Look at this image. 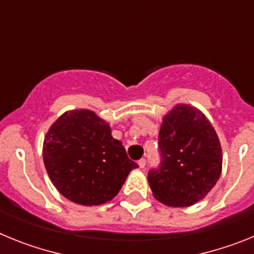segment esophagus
<instances>
[{
    "label": "esophagus",
    "instance_id": "34e87169",
    "mask_svg": "<svg viewBox=\"0 0 254 254\" xmlns=\"http://www.w3.org/2000/svg\"><path fill=\"white\" fill-rule=\"evenodd\" d=\"M138 167L142 168V169L146 167V159H141V160H138Z\"/></svg>",
    "mask_w": 254,
    "mask_h": 254
}]
</instances>
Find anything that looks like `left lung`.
Here are the masks:
<instances>
[{
  "instance_id": "1",
  "label": "left lung",
  "mask_w": 254,
  "mask_h": 254,
  "mask_svg": "<svg viewBox=\"0 0 254 254\" xmlns=\"http://www.w3.org/2000/svg\"><path fill=\"white\" fill-rule=\"evenodd\" d=\"M160 164L147 173L155 198L174 207L202 199L219 181L221 146L208 120L198 109L177 105L164 117L159 132Z\"/></svg>"
}]
</instances>
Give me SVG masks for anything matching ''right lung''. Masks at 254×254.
Wrapping results in <instances>:
<instances>
[{"label": "right lung", "mask_w": 254, "mask_h": 254, "mask_svg": "<svg viewBox=\"0 0 254 254\" xmlns=\"http://www.w3.org/2000/svg\"><path fill=\"white\" fill-rule=\"evenodd\" d=\"M43 160L60 193L86 206L111 201L138 168L122 142L112 137L109 125L86 109L66 112L52 125Z\"/></svg>", "instance_id": "add662e5"}]
</instances>
